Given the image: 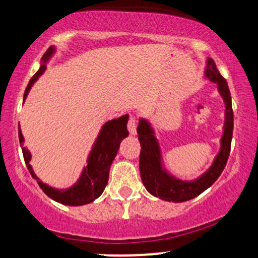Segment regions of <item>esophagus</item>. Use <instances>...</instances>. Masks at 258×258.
I'll use <instances>...</instances> for the list:
<instances>
[{
    "label": "esophagus",
    "mask_w": 258,
    "mask_h": 258,
    "mask_svg": "<svg viewBox=\"0 0 258 258\" xmlns=\"http://www.w3.org/2000/svg\"><path fill=\"white\" fill-rule=\"evenodd\" d=\"M127 128H128L130 135H132V136L136 135V119H135V116L130 117L128 123H127Z\"/></svg>",
    "instance_id": "34e87169"
}]
</instances>
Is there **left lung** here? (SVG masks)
Listing matches in <instances>:
<instances>
[{"label": "left lung", "instance_id": "1", "mask_svg": "<svg viewBox=\"0 0 258 258\" xmlns=\"http://www.w3.org/2000/svg\"><path fill=\"white\" fill-rule=\"evenodd\" d=\"M209 81L217 84L218 93L224 102V125L223 135L221 137L220 152L215 156L211 166L198 178L183 180L177 178L165 167L162 160L161 148L156 138V133L152 123L144 117H139L137 127L138 141L141 143V156H139V171L144 186L150 194L159 199L172 203H183L194 199L210 188L221 176L227 164L230 153V143L233 137L234 116L232 109V97L227 81L222 78L215 61L207 59L206 69L204 72Z\"/></svg>", "mask_w": 258, "mask_h": 258}]
</instances>
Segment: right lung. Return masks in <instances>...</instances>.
<instances>
[{
  "instance_id": "obj_1",
  "label": "right lung",
  "mask_w": 258,
  "mask_h": 258,
  "mask_svg": "<svg viewBox=\"0 0 258 258\" xmlns=\"http://www.w3.org/2000/svg\"><path fill=\"white\" fill-rule=\"evenodd\" d=\"M55 53V47L51 46L47 49L41 59V67L37 73L32 76L28 87H26L24 93V100L28 97L32 85L37 81V79L44 73L47 68V63L52 55ZM127 121H128V115H122L119 119H114L105 122L102 126L100 131L94 141L93 146L87 158V165L84 167L81 174L76 183L67 189H58L46 184L35 174L31 161V153L29 149L24 147V137H23L22 130L19 127V142L22 146L23 155H24L25 164L28 166L29 172L31 173L32 178L37 180L40 188L44 191L47 197H49L57 203L63 204L68 206H81L90 204L99 198L104 191L109 179V170L114 161L115 156L119 152L120 143L123 138L128 136L127 131Z\"/></svg>"
}]
</instances>
